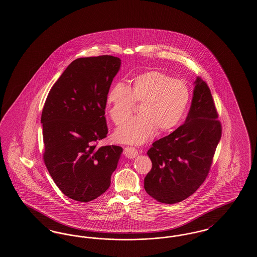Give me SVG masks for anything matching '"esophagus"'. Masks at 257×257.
<instances>
[{"label": "esophagus", "mask_w": 257, "mask_h": 257, "mask_svg": "<svg viewBox=\"0 0 257 257\" xmlns=\"http://www.w3.org/2000/svg\"><path fill=\"white\" fill-rule=\"evenodd\" d=\"M124 155L127 159H135L138 156V151L134 147H126L124 150Z\"/></svg>", "instance_id": "esophagus-1"}]
</instances>
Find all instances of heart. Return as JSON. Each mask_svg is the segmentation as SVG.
Instances as JSON below:
<instances>
[{
    "label": "heart",
    "instance_id": "b5f03b06",
    "mask_svg": "<svg viewBox=\"0 0 257 257\" xmlns=\"http://www.w3.org/2000/svg\"><path fill=\"white\" fill-rule=\"evenodd\" d=\"M189 89L181 80L172 79L161 71L151 70L136 76L132 87L117 82L106 97L108 112L115 123L127 117L134 102H140L139 115L130 118L114 132L120 143L141 145L155 131L166 132L179 124L189 102Z\"/></svg>",
    "mask_w": 257,
    "mask_h": 257
}]
</instances>
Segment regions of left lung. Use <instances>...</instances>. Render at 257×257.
<instances>
[{"label":"left lung","mask_w":257,"mask_h":257,"mask_svg":"<svg viewBox=\"0 0 257 257\" xmlns=\"http://www.w3.org/2000/svg\"><path fill=\"white\" fill-rule=\"evenodd\" d=\"M207 84L197 77L183 125L153 143L147 155L152 169L145 190L163 204L191 196L205 181L221 137V125Z\"/></svg>","instance_id":"obj_1"}]
</instances>
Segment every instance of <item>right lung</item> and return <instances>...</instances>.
<instances>
[{
  "mask_svg": "<svg viewBox=\"0 0 257 257\" xmlns=\"http://www.w3.org/2000/svg\"><path fill=\"white\" fill-rule=\"evenodd\" d=\"M121 60L78 58L53 84L41 115L45 164L68 198L90 202L109 189L123 148L96 147L107 136L105 108Z\"/></svg>",
  "mask_w": 257,
  "mask_h": 257,
  "instance_id": "right-lung-1",
  "label": "right lung"
}]
</instances>
